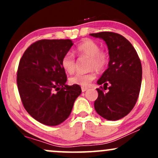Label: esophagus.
Masks as SVG:
<instances>
[{
	"label": "esophagus",
	"instance_id": "obj_1",
	"mask_svg": "<svg viewBox=\"0 0 158 158\" xmlns=\"http://www.w3.org/2000/svg\"><path fill=\"white\" fill-rule=\"evenodd\" d=\"M88 88H87V87H82V92H85V91H87V90H88Z\"/></svg>",
	"mask_w": 158,
	"mask_h": 158
}]
</instances>
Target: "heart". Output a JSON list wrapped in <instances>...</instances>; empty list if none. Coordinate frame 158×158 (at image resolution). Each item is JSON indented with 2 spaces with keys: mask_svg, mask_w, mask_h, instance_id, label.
Segmentation results:
<instances>
[{
  "mask_svg": "<svg viewBox=\"0 0 158 158\" xmlns=\"http://www.w3.org/2000/svg\"><path fill=\"white\" fill-rule=\"evenodd\" d=\"M74 52L79 56H88L89 69H95L98 72L103 71L109 64V56L107 52L100 49L99 45L91 39H85L76 47ZM63 69L69 74H73L76 71V59L72 52H67L63 56L61 62ZM95 79L94 71L89 73H79L69 79L72 85H78L86 87L92 81Z\"/></svg>",
  "mask_w": 158,
  "mask_h": 158,
  "instance_id": "obj_1",
  "label": "heart"
}]
</instances>
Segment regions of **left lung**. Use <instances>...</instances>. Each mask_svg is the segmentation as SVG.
Returning a JSON list of instances; mask_svg holds the SVG:
<instances>
[{"mask_svg":"<svg viewBox=\"0 0 158 158\" xmlns=\"http://www.w3.org/2000/svg\"><path fill=\"white\" fill-rule=\"evenodd\" d=\"M90 35L106 42L110 59L109 68L97 82L104 86L97 89L95 109L107 120H118L131 111L138 100L142 79L141 60L131 44L122 35L113 32ZM108 88L106 93L104 89Z\"/></svg>","mask_w":158,"mask_h":158,"instance_id":"left-lung-1","label":"left lung"}]
</instances>
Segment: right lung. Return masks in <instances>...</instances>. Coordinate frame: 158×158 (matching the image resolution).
Listing matches in <instances>:
<instances>
[{
	"mask_svg": "<svg viewBox=\"0 0 158 158\" xmlns=\"http://www.w3.org/2000/svg\"><path fill=\"white\" fill-rule=\"evenodd\" d=\"M73 45L70 40H40L26 49L19 63L17 83L23 106L44 125L64 122L82 92L79 85H66L61 64Z\"/></svg>",
	"mask_w": 158,
	"mask_h": 158,
	"instance_id": "obj_1",
	"label": "right lung"
}]
</instances>
